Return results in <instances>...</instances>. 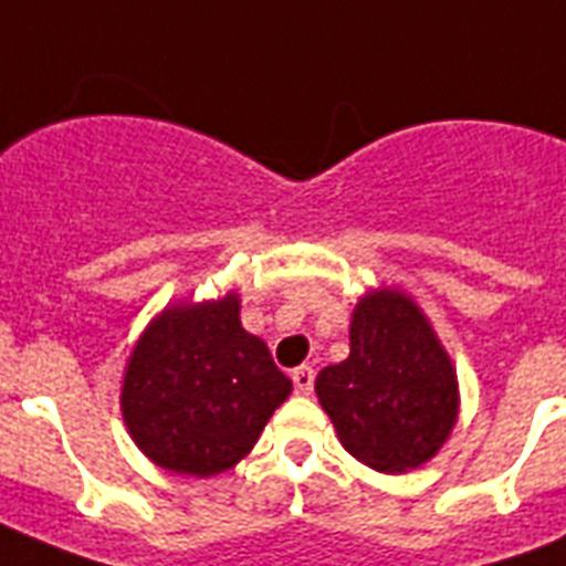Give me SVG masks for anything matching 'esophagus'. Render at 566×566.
<instances>
[{
    "label": "esophagus",
    "mask_w": 566,
    "mask_h": 566,
    "mask_svg": "<svg viewBox=\"0 0 566 566\" xmlns=\"http://www.w3.org/2000/svg\"><path fill=\"white\" fill-rule=\"evenodd\" d=\"M293 387H296V394H311V387H314V370L311 367H296L291 373Z\"/></svg>",
    "instance_id": "1"
}]
</instances>
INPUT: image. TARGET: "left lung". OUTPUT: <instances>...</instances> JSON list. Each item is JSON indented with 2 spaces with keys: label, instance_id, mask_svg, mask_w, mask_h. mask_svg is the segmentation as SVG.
Here are the masks:
<instances>
[{
  "label": "left lung",
  "instance_id": "8db88e82",
  "mask_svg": "<svg viewBox=\"0 0 566 566\" xmlns=\"http://www.w3.org/2000/svg\"><path fill=\"white\" fill-rule=\"evenodd\" d=\"M317 399L344 449L378 473L429 464L458 422L452 358L422 308L396 284L358 300L349 358L323 367Z\"/></svg>",
  "mask_w": 566,
  "mask_h": 566
}]
</instances>
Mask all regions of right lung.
I'll use <instances>...</instances> for the list:
<instances>
[{
	"label": "right lung",
	"instance_id": "obj_1",
	"mask_svg": "<svg viewBox=\"0 0 566 566\" xmlns=\"http://www.w3.org/2000/svg\"><path fill=\"white\" fill-rule=\"evenodd\" d=\"M291 378L240 323V293L170 302L126 358L119 411L135 447L176 475L211 479L247 458Z\"/></svg>",
	"mask_w": 566,
	"mask_h": 566
}]
</instances>
